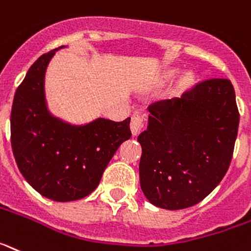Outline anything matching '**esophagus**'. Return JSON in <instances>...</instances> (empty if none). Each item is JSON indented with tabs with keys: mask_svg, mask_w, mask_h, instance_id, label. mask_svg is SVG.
Returning a JSON list of instances; mask_svg holds the SVG:
<instances>
[{
	"mask_svg": "<svg viewBox=\"0 0 251 251\" xmlns=\"http://www.w3.org/2000/svg\"><path fill=\"white\" fill-rule=\"evenodd\" d=\"M145 115L142 114H134L132 117V121H130V130H132V134L133 136H137L140 134L141 130L145 127Z\"/></svg>",
	"mask_w": 251,
	"mask_h": 251,
	"instance_id": "34e87169",
	"label": "esophagus"
}]
</instances>
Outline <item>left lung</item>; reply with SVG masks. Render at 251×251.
Wrapping results in <instances>:
<instances>
[{
    "mask_svg": "<svg viewBox=\"0 0 251 251\" xmlns=\"http://www.w3.org/2000/svg\"><path fill=\"white\" fill-rule=\"evenodd\" d=\"M140 181L152 204L183 209L197 204L217 187L232 160L240 114L228 78L197 82L181 99L149 108Z\"/></svg>",
    "mask_w": 251,
    "mask_h": 251,
    "instance_id": "obj_1",
    "label": "left lung"
}]
</instances>
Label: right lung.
I'll use <instances>...</instances> for the list:
<instances>
[{
    "label": "right lung",
    "instance_id": "right-lung-1",
    "mask_svg": "<svg viewBox=\"0 0 251 251\" xmlns=\"http://www.w3.org/2000/svg\"><path fill=\"white\" fill-rule=\"evenodd\" d=\"M57 49L34 62L15 93L11 146L23 176L43 197L55 202L85 198L99 185L105 168L132 136L130 118H99L75 127L49 114L44 101V75Z\"/></svg>",
    "mask_w": 251,
    "mask_h": 251
}]
</instances>
